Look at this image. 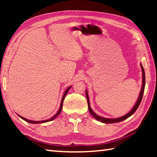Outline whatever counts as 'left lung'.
I'll return each mask as SVG.
<instances>
[{
	"label": "left lung",
	"instance_id": "8db88e82",
	"mask_svg": "<svg viewBox=\"0 0 157 157\" xmlns=\"http://www.w3.org/2000/svg\"><path fill=\"white\" fill-rule=\"evenodd\" d=\"M141 66V69H142V72H143V84H142V88H141V91H140L139 99H138L137 102L136 103V105H134V108L129 111V112L126 114L125 116H124L123 117H121V118H113V119H111V118H103V117H100L98 116L97 114H95L94 111H92L91 107H90V103H89V96H88V94H87V91H86V98H87V103H88V108L89 110L90 113L94 116V118L96 119V120L99 121L100 122H102V123H118V122H121L123 121L124 120H125L127 118H129V116H131L133 113H134L135 111H136V109H138V107H139L140 103L141 102L142 98H143V92H144V89H145V71H144V68H143L142 64L140 65Z\"/></svg>",
	"mask_w": 157,
	"mask_h": 157
}]
</instances>
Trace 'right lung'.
Segmentation results:
<instances>
[{
  "label": "right lung",
  "mask_w": 157,
  "mask_h": 157,
  "mask_svg": "<svg viewBox=\"0 0 157 157\" xmlns=\"http://www.w3.org/2000/svg\"><path fill=\"white\" fill-rule=\"evenodd\" d=\"M71 86H70V87H68V88L66 90V91H65V93H64V94H63V98H62V102H61V105H60V108H59V111H58V112L55 114V115L52 117V118H51L50 119H48V120H46V121H30V120H28V119H26V118H23V117H22V116H21L20 115H18V116L19 117H21V118L22 119H23V120L24 121H25L26 122H28V123H33V124H37V123H46V122H48V121H52V120H54V119L56 118V117L59 115V114L61 113V111H62V107H63V100H64V98H65V96H66V95L67 94V93H68V90L71 89Z\"/></svg>",
  "instance_id": "obj_1"
}]
</instances>
